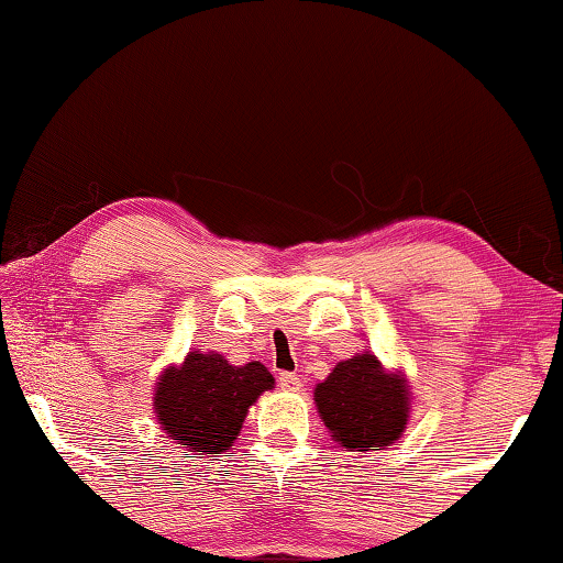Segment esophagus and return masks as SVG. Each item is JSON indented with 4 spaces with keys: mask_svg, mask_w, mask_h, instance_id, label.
<instances>
[{
    "mask_svg": "<svg viewBox=\"0 0 563 563\" xmlns=\"http://www.w3.org/2000/svg\"><path fill=\"white\" fill-rule=\"evenodd\" d=\"M278 385H280V389H285V393H298V389L302 387V379L295 373H280Z\"/></svg>",
    "mask_w": 563,
    "mask_h": 563,
    "instance_id": "34e87169",
    "label": "esophagus"
}]
</instances>
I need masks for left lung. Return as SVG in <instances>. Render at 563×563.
I'll list each match as a JSON object with an SVG mask.
<instances>
[{"label": "left lung", "mask_w": 563, "mask_h": 563, "mask_svg": "<svg viewBox=\"0 0 563 563\" xmlns=\"http://www.w3.org/2000/svg\"><path fill=\"white\" fill-rule=\"evenodd\" d=\"M407 402L405 379L387 375L375 355L340 362L316 387L322 422L332 440L352 452L393 444L407 424Z\"/></svg>", "instance_id": "1"}]
</instances>
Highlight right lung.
Instances as JSON below:
<instances>
[{
    "mask_svg": "<svg viewBox=\"0 0 563 563\" xmlns=\"http://www.w3.org/2000/svg\"><path fill=\"white\" fill-rule=\"evenodd\" d=\"M271 387L273 375L261 362L235 367L216 352H190L184 365L161 375L154 407L170 440L221 454L241 434L247 407Z\"/></svg>",
    "mask_w": 563,
    "mask_h": 563,
    "instance_id": "right-lung-1",
    "label": "right lung"
}]
</instances>
